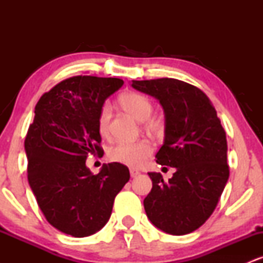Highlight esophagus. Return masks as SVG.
Wrapping results in <instances>:
<instances>
[{
  "mask_svg": "<svg viewBox=\"0 0 263 263\" xmlns=\"http://www.w3.org/2000/svg\"><path fill=\"white\" fill-rule=\"evenodd\" d=\"M129 174H131L132 178H135V177H137L138 174H140V171L135 170V168H131V170H129Z\"/></svg>",
  "mask_w": 263,
  "mask_h": 263,
  "instance_id": "34e87169",
  "label": "esophagus"
}]
</instances>
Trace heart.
<instances>
[{
	"mask_svg": "<svg viewBox=\"0 0 263 263\" xmlns=\"http://www.w3.org/2000/svg\"><path fill=\"white\" fill-rule=\"evenodd\" d=\"M120 104L127 112L140 121L149 119L153 112L152 101L146 95L140 92L123 93L120 98ZM110 119L111 106L106 102L102 105L100 115H99V132L104 137H106L110 131ZM151 152H152V147L146 141H121L111 147L108 151V158L114 162L129 165V167H137L143 163L144 159L151 155Z\"/></svg>",
	"mask_w": 263,
	"mask_h": 263,
	"instance_id": "heart-1",
	"label": "heart"
}]
</instances>
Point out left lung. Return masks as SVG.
<instances>
[{"label": "left lung", "mask_w": 263, "mask_h": 263, "mask_svg": "<svg viewBox=\"0 0 263 263\" xmlns=\"http://www.w3.org/2000/svg\"><path fill=\"white\" fill-rule=\"evenodd\" d=\"M164 111V141L157 163L176 168L167 183L151 172L152 190L143 200L147 218L171 235L200 228L218 205L229 179L225 129L208 96L188 83L163 78L132 80Z\"/></svg>", "instance_id": "8db88e82"}]
</instances>
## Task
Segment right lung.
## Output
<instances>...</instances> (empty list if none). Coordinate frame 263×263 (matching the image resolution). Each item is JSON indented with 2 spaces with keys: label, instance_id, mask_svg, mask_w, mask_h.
Instances as JSON below:
<instances>
[{
  "label": "right lung",
  "instance_id": "right-lung-1",
  "mask_svg": "<svg viewBox=\"0 0 263 263\" xmlns=\"http://www.w3.org/2000/svg\"><path fill=\"white\" fill-rule=\"evenodd\" d=\"M122 85L117 78L73 77L35 105L25 141L28 183L47 221L66 235L85 237L101 230L129 179L121 163L104 164L98 174L85 164L87 155L102 152L99 115Z\"/></svg>",
  "mask_w": 263,
  "mask_h": 263
}]
</instances>
